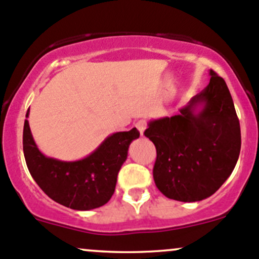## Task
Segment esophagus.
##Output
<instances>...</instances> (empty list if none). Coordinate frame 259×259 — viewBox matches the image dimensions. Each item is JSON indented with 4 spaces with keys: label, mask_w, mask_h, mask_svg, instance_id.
Returning a JSON list of instances; mask_svg holds the SVG:
<instances>
[{
    "label": "esophagus",
    "mask_w": 259,
    "mask_h": 259,
    "mask_svg": "<svg viewBox=\"0 0 259 259\" xmlns=\"http://www.w3.org/2000/svg\"><path fill=\"white\" fill-rule=\"evenodd\" d=\"M136 127H137L140 135L143 136V133H145V131H146V127H147V123H146L145 119H140V121L136 122Z\"/></svg>",
    "instance_id": "esophagus-1"
}]
</instances>
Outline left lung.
Listing matches in <instances>:
<instances>
[{
    "label": "left lung",
    "instance_id": "1",
    "mask_svg": "<svg viewBox=\"0 0 259 259\" xmlns=\"http://www.w3.org/2000/svg\"><path fill=\"white\" fill-rule=\"evenodd\" d=\"M209 83L180 113L148 122L157 188L180 202L212 196L233 172L241 152V127L225 79L209 70Z\"/></svg>",
    "mask_w": 259,
    "mask_h": 259
}]
</instances>
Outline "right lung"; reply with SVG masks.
I'll return each instance as SVG.
<instances>
[{"label": "right lung", "mask_w": 259, "mask_h": 259, "mask_svg": "<svg viewBox=\"0 0 259 259\" xmlns=\"http://www.w3.org/2000/svg\"><path fill=\"white\" fill-rule=\"evenodd\" d=\"M30 114L27 111L26 117ZM140 133L136 128L105 138L92 153L77 161H61L39 151L30 123L23 126V153L32 178L57 203L76 210H90L111 199L117 175L127 159L128 147Z\"/></svg>", "instance_id": "1"}]
</instances>
